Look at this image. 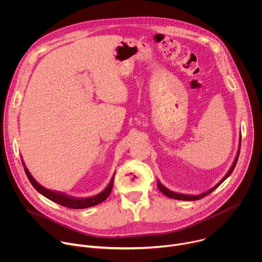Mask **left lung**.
I'll return each mask as SVG.
<instances>
[{
    "instance_id": "left-lung-1",
    "label": "left lung",
    "mask_w": 262,
    "mask_h": 262,
    "mask_svg": "<svg viewBox=\"0 0 262 262\" xmlns=\"http://www.w3.org/2000/svg\"><path fill=\"white\" fill-rule=\"evenodd\" d=\"M241 141H242V138H239V143H238V150H237V154H236V157H235V159H234V162H233V164H232V166H231V168L229 169V171L226 173V175L224 176L214 186L213 188H211L210 190H208V191H206V192H204V193H202V194H199V195H185V194H180V193H175V192H173V191H170L169 189H167L166 186L164 185V184H162V182L158 179V188H159V190L165 195V196H167V197H169V198H172V199H176V200H184V201H195V200H199V199H201V198H203V197H205V196H207L208 194H210L213 190H215L217 186L224 181V180H226L229 176H230V174L232 173V171L234 170V168H235V166H236V163H237V160H238V156H239V150H241Z\"/></svg>"
}]
</instances>
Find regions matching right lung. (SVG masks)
<instances>
[{"label": "right lung", "mask_w": 262, "mask_h": 262, "mask_svg": "<svg viewBox=\"0 0 262 262\" xmlns=\"http://www.w3.org/2000/svg\"><path fill=\"white\" fill-rule=\"evenodd\" d=\"M23 165H24V168H25V172L27 174V177L29 178L30 182L32 183V185L34 186V189L40 193L42 196L47 197L48 199L52 200L53 202L55 203H58L62 206H65V207H68V208H72V209H83V208H88V207H92L94 205H97L101 202H103L107 197L108 195L111 194L112 192V189H113V183H114V176H115V173L113 175V177H112L110 183L107 184L106 188L100 192L99 194L95 195V196H92V197H88V198H76V197H71V196H67L66 194L64 193H60V192H54V191H51L49 189H46L45 186H42L40 183L37 182L33 176L31 175V173L29 172V170L27 169V167L25 166V163L23 162Z\"/></svg>", "instance_id": "obj_1"}]
</instances>
